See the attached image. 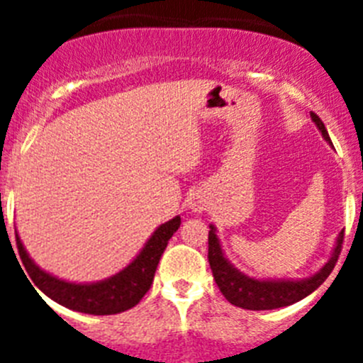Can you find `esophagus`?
I'll use <instances>...</instances> for the list:
<instances>
[{
  "mask_svg": "<svg viewBox=\"0 0 363 363\" xmlns=\"http://www.w3.org/2000/svg\"><path fill=\"white\" fill-rule=\"evenodd\" d=\"M189 207H191L192 211H201L205 207V205H203V201L200 200V198L192 196L191 200H189Z\"/></svg>",
  "mask_w": 363,
  "mask_h": 363,
  "instance_id": "esophagus-1",
  "label": "esophagus"
}]
</instances>
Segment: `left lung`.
I'll return each mask as SVG.
<instances>
[{"label": "left lung", "mask_w": 363, "mask_h": 363, "mask_svg": "<svg viewBox=\"0 0 363 363\" xmlns=\"http://www.w3.org/2000/svg\"><path fill=\"white\" fill-rule=\"evenodd\" d=\"M311 118L320 129L322 136L325 138L327 142L331 143V138L327 134L325 125L320 120L318 114L311 112ZM342 243H344V233H340L338 242H336L335 251H333L331 259L327 262L322 267V271L316 272L314 277L307 278V280H298V281H262L249 278L242 274L240 271L233 267L225 259L223 252H221L220 242L216 238L214 227L211 225L209 230V264L213 269V277L216 280L218 287H220L221 294L236 307L249 311H269V309H278V307L291 306L296 303L301 298H306L313 291H316L327 277L331 274L335 269L336 262H338L340 251H342Z\"/></svg>", "instance_id": "8db88e82"}]
</instances>
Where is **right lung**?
<instances>
[{
    "instance_id": "add662e5",
    "label": "right lung",
    "mask_w": 363,
    "mask_h": 363,
    "mask_svg": "<svg viewBox=\"0 0 363 363\" xmlns=\"http://www.w3.org/2000/svg\"><path fill=\"white\" fill-rule=\"evenodd\" d=\"M179 223H182V218L176 216L174 220L160 225L129 267L118 272L116 277L98 281V284L82 285L57 280L41 271L38 265H34V262L28 258L27 251H25L23 243L19 242L18 234H16V245H18L19 258L27 271L28 281L36 285L38 289L47 294L50 300L72 311H79V313L118 314L136 306L150 289L160 258H162L169 240L172 238V234L178 230Z\"/></svg>"
}]
</instances>
